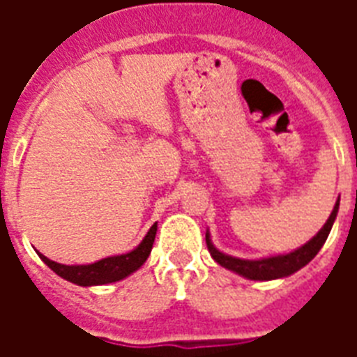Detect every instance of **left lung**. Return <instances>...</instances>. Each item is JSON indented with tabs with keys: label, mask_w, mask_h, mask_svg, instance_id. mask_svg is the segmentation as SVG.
<instances>
[{
	"label": "left lung",
	"mask_w": 357,
	"mask_h": 357,
	"mask_svg": "<svg viewBox=\"0 0 357 357\" xmlns=\"http://www.w3.org/2000/svg\"><path fill=\"white\" fill-rule=\"evenodd\" d=\"M339 211V198L335 202V206L332 209V215L328 217L326 224L319 229V234L315 237H311L305 244H302L300 248L287 252V254H276L266 255V257H259V259H241V257H234V255L224 254L213 244L211 234L209 229L206 231V243L209 248V254L218 265L228 268V271L235 272L238 276L246 278V280H254V282H271V280H282L287 278L294 272H298L302 266L310 263L319 250L322 248V244L326 243L328 235L332 231V226L337 218Z\"/></svg>",
	"instance_id": "left-lung-1"
}]
</instances>
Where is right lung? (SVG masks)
Returning a JSON list of instances; mask_svg holds the SVG:
<instances>
[{
  "instance_id": "add662e5",
  "label": "right lung",
  "mask_w": 357,
  "mask_h": 357,
  "mask_svg": "<svg viewBox=\"0 0 357 357\" xmlns=\"http://www.w3.org/2000/svg\"><path fill=\"white\" fill-rule=\"evenodd\" d=\"M157 234V222L148 229V234L140 241L139 246L129 250L126 254L109 255L100 261L89 263V265H63L57 261L47 259L46 255L36 252L44 263L52 268L57 276H61L66 282H72L81 287H94V285H107V283L120 282L123 278L131 276L135 271H139L144 265L148 255L151 252L153 241Z\"/></svg>"
}]
</instances>
